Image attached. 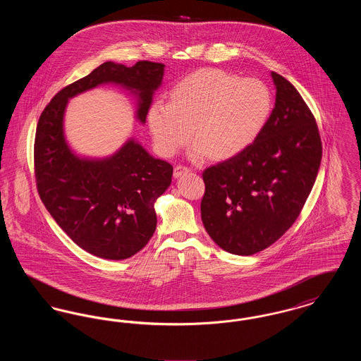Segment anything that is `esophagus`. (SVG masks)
Segmentation results:
<instances>
[{"mask_svg": "<svg viewBox=\"0 0 361 361\" xmlns=\"http://www.w3.org/2000/svg\"><path fill=\"white\" fill-rule=\"evenodd\" d=\"M189 172L188 168L187 166H183V165H177L176 168H174V173H173V176L177 178V177H181L183 174H187Z\"/></svg>", "mask_w": 361, "mask_h": 361, "instance_id": "esophagus-1", "label": "esophagus"}]
</instances>
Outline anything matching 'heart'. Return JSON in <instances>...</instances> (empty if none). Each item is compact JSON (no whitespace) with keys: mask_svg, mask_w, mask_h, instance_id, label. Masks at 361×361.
I'll list each match as a JSON object with an SVG mask.
<instances>
[{"mask_svg":"<svg viewBox=\"0 0 361 361\" xmlns=\"http://www.w3.org/2000/svg\"><path fill=\"white\" fill-rule=\"evenodd\" d=\"M272 108V93L257 78L203 69L173 86L171 102L155 100L147 121L155 147L162 155L176 154L193 135L192 158L209 154L227 159L257 140Z\"/></svg>","mask_w":361,"mask_h":361,"instance_id":"obj_1","label":"heart"}]
</instances>
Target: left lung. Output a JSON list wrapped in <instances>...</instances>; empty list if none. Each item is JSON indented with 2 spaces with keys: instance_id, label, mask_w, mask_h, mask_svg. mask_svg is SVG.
<instances>
[{
  "instance_id": "1",
  "label": "left lung",
  "mask_w": 361,
  "mask_h": 361,
  "mask_svg": "<svg viewBox=\"0 0 361 361\" xmlns=\"http://www.w3.org/2000/svg\"><path fill=\"white\" fill-rule=\"evenodd\" d=\"M275 108L257 140L203 172L202 221L226 252L252 256L275 243L298 219L315 183L322 142L299 92L272 71Z\"/></svg>"
}]
</instances>
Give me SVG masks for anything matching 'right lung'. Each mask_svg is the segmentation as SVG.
<instances>
[{
  "label": "right lung",
  "instance_id": "obj_1",
  "mask_svg": "<svg viewBox=\"0 0 361 361\" xmlns=\"http://www.w3.org/2000/svg\"><path fill=\"white\" fill-rule=\"evenodd\" d=\"M165 65L105 62L65 86L43 109L35 135V178L39 196L74 243L96 257L124 259L142 250L157 227L155 200L172 183L173 166L130 139L104 159L80 158L63 135L68 100L102 84H119L139 99L137 118L146 121Z\"/></svg>",
  "mask_w": 361,
  "mask_h": 361
}]
</instances>
